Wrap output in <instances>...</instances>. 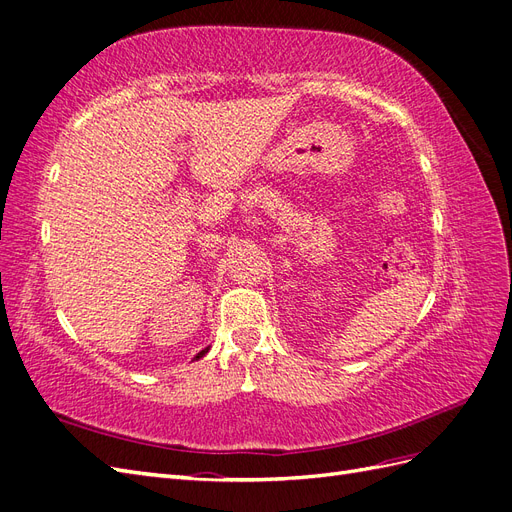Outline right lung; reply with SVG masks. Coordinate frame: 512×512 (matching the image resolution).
<instances>
[{"label": "right lung", "mask_w": 512, "mask_h": 512, "mask_svg": "<svg viewBox=\"0 0 512 512\" xmlns=\"http://www.w3.org/2000/svg\"><path fill=\"white\" fill-rule=\"evenodd\" d=\"M209 352V348H205V350H200L196 356H194V361H198V359H203V356Z\"/></svg>", "instance_id": "right-lung-1"}]
</instances>
